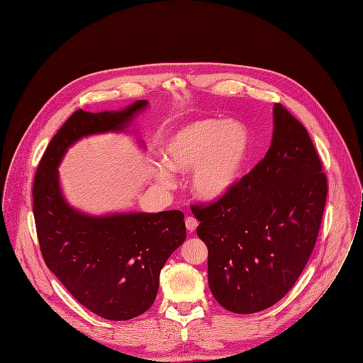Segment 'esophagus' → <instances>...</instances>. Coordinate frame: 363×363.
<instances>
[{
    "label": "esophagus",
    "instance_id": "esophagus-1",
    "mask_svg": "<svg viewBox=\"0 0 363 363\" xmlns=\"http://www.w3.org/2000/svg\"><path fill=\"white\" fill-rule=\"evenodd\" d=\"M197 225H199V223H197V220H196L194 217H187V218H186V228H187L190 233H193V231L197 228Z\"/></svg>",
    "mask_w": 363,
    "mask_h": 363
}]
</instances>
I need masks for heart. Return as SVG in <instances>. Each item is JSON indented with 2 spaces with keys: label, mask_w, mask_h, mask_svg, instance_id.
I'll list each match as a JSON object with an SVG mask.
<instances>
[{
  "label": "heart",
  "mask_w": 363,
  "mask_h": 363,
  "mask_svg": "<svg viewBox=\"0 0 363 363\" xmlns=\"http://www.w3.org/2000/svg\"><path fill=\"white\" fill-rule=\"evenodd\" d=\"M252 152L250 129L235 119H200L174 130L162 153L167 168L157 164L153 177L163 189H172V172L191 174L193 194L216 203L240 182Z\"/></svg>",
  "instance_id": "b5f03b06"
}]
</instances>
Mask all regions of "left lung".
Returning a JSON list of instances; mask_svg holds the SVG:
<instances>
[{
    "mask_svg": "<svg viewBox=\"0 0 363 363\" xmlns=\"http://www.w3.org/2000/svg\"><path fill=\"white\" fill-rule=\"evenodd\" d=\"M265 157L221 200L193 207L208 250V286L234 313L272 306L313 250L328 193L306 129L279 104Z\"/></svg>",
    "mask_w": 363,
    "mask_h": 363,
    "instance_id": "obj_1",
    "label": "left lung"
}]
</instances>
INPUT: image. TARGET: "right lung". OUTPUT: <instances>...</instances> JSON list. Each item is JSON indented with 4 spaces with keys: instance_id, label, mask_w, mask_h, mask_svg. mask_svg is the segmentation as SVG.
<instances>
[{
    "instance_id": "right-lung-1",
    "label": "right lung",
    "mask_w": 363,
    "mask_h": 363,
    "mask_svg": "<svg viewBox=\"0 0 363 363\" xmlns=\"http://www.w3.org/2000/svg\"><path fill=\"white\" fill-rule=\"evenodd\" d=\"M149 108L136 101L119 111H77L48 145L34 180V217L47 267L72 296L94 313L128 320L146 312L159 291V275L169 257L184 242V214L179 210L91 214L68 203L60 166L84 138L128 133Z\"/></svg>"
}]
</instances>
